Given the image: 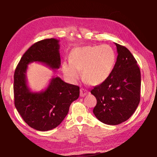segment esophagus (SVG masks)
<instances>
[{"label":"esophagus","mask_w":157,"mask_h":157,"mask_svg":"<svg viewBox=\"0 0 157 157\" xmlns=\"http://www.w3.org/2000/svg\"><path fill=\"white\" fill-rule=\"evenodd\" d=\"M89 94V91H86V89H80V97H84L85 95L86 94Z\"/></svg>","instance_id":"34e87169"}]
</instances>
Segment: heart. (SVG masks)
Segmentation results:
<instances>
[{"label": "heart", "instance_id": "heart-1", "mask_svg": "<svg viewBox=\"0 0 157 157\" xmlns=\"http://www.w3.org/2000/svg\"><path fill=\"white\" fill-rule=\"evenodd\" d=\"M116 56L113 49L107 45L88 46L77 48L73 52L70 62H64L62 70L72 82L81 76L91 84L102 83L110 75L115 63Z\"/></svg>", "mask_w": 157, "mask_h": 157}]
</instances>
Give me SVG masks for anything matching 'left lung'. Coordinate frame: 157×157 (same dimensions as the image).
<instances>
[{
	"label": "left lung",
	"instance_id": "1",
	"mask_svg": "<svg viewBox=\"0 0 157 157\" xmlns=\"http://www.w3.org/2000/svg\"><path fill=\"white\" fill-rule=\"evenodd\" d=\"M116 62L105 80L91 90L97 104L94 115L102 123L116 125L126 121L140 102V71L129 50L115 43Z\"/></svg>",
	"mask_w": 157,
	"mask_h": 157
}]
</instances>
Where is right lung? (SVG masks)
I'll use <instances>...</instances> for the list:
<instances>
[{
    "mask_svg": "<svg viewBox=\"0 0 157 157\" xmlns=\"http://www.w3.org/2000/svg\"><path fill=\"white\" fill-rule=\"evenodd\" d=\"M59 40L47 39L33 44L23 57L14 75V105L26 123L39 131H48L62 123L73 101L79 95V87L52 78L47 88L33 92L28 86L26 72L30 63L39 62L52 70L59 68Z\"/></svg>",
    "mask_w": 157,
    "mask_h": 157,
    "instance_id": "obj_1",
    "label": "right lung"
}]
</instances>
